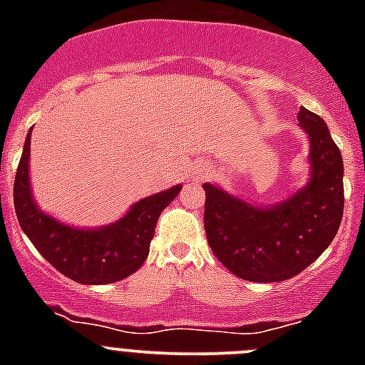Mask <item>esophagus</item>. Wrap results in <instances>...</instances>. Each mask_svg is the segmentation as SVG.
Wrapping results in <instances>:
<instances>
[{
	"label": "esophagus",
	"instance_id": "obj_1",
	"mask_svg": "<svg viewBox=\"0 0 365 365\" xmlns=\"http://www.w3.org/2000/svg\"><path fill=\"white\" fill-rule=\"evenodd\" d=\"M208 177H210V168L201 164V166L197 168V179H208Z\"/></svg>",
	"mask_w": 365,
	"mask_h": 365
}]
</instances>
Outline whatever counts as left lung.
<instances>
[{
    "label": "left lung",
    "mask_w": 365,
    "mask_h": 365,
    "mask_svg": "<svg viewBox=\"0 0 365 365\" xmlns=\"http://www.w3.org/2000/svg\"><path fill=\"white\" fill-rule=\"evenodd\" d=\"M311 140L307 185L272 206H256L205 182V230L214 256L237 278L285 282L307 269L334 240L344 215V160L327 124L302 108Z\"/></svg>",
    "instance_id": "8db88e82"
}]
</instances>
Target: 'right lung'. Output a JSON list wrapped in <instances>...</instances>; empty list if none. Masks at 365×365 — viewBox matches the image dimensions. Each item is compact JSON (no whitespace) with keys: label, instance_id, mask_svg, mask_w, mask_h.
Instances as JSON below:
<instances>
[{"label":"right lung","instance_id":"right-lung-1","mask_svg":"<svg viewBox=\"0 0 365 365\" xmlns=\"http://www.w3.org/2000/svg\"><path fill=\"white\" fill-rule=\"evenodd\" d=\"M31 133L14 179V208L21 230L51 265L76 283L100 285L115 283L137 272L150 254L159 215L180 192L172 186L166 192L135 202L117 222L100 228H74L43 214L32 199L29 182Z\"/></svg>","mask_w":365,"mask_h":365}]
</instances>
